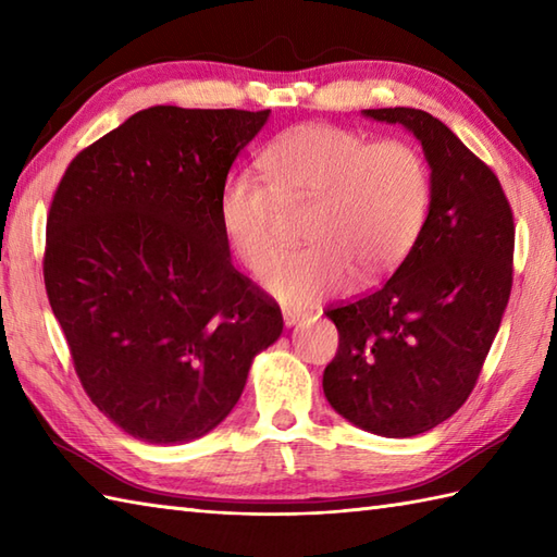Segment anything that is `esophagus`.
<instances>
[{
	"label": "esophagus",
	"instance_id": "34e87169",
	"mask_svg": "<svg viewBox=\"0 0 557 557\" xmlns=\"http://www.w3.org/2000/svg\"><path fill=\"white\" fill-rule=\"evenodd\" d=\"M301 318H304V313H301V311H297V309H285V311H282V321H285V325H287V327H294V325H297V323L301 321Z\"/></svg>",
	"mask_w": 557,
	"mask_h": 557
}]
</instances>
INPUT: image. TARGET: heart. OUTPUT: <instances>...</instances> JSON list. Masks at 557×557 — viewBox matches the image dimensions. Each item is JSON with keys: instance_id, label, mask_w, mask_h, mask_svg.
<instances>
[{"instance_id": "heart-1", "label": "heart", "mask_w": 557, "mask_h": 557, "mask_svg": "<svg viewBox=\"0 0 557 557\" xmlns=\"http://www.w3.org/2000/svg\"><path fill=\"white\" fill-rule=\"evenodd\" d=\"M265 180L246 170L224 176L218 218L232 251L260 270L276 250L278 206L313 202L310 246L273 259L260 285L287 306L345 292L354 277L375 282L395 270L429 215L431 172L407 140H373L330 124H306L263 150Z\"/></svg>"}]
</instances>
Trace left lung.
Listing matches in <instances>:
<instances>
[{
    "label": "left lung",
    "instance_id": "8db88e82",
    "mask_svg": "<svg viewBox=\"0 0 557 557\" xmlns=\"http://www.w3.org/2000/svg\"><path fill=\"white\" fill-rule=\"evenodd\" d=\"M401 124L431 168V203L385 285L327 309L339 349L323 393L339 417L383 437L435 429L465 405L512 289L515 222L495 174L433 114L363 110Z\"/></svg>",
    "mask_w": 557,
    "mask_h": 557
}]
</instances>
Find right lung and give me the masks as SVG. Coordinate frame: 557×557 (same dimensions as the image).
<instances>
[{"mask_svg":"<svg viewBox=\"0 0 557 557\" xmlns=\"http://www.w3.org/2000/svg\"><path fill=\"white\" fill-rule=\"evenodd\" d=\"M270 110H140L71 160L47 218L45 289L104 417L150 445L239 401L280 306L236 272L218 198Z\"/></svg>","mask_w":557,"mask_h":557,"instance_id":"add662e5","label":"right lung"}]
</instances>
